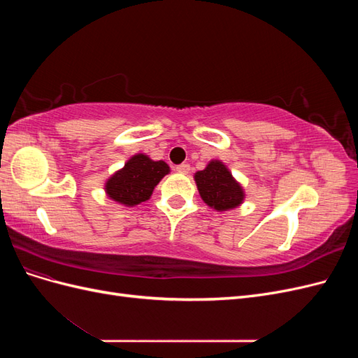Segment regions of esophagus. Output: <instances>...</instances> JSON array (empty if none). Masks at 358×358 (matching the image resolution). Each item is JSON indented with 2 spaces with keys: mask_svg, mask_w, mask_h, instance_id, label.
<instances>
[{
  "mask_svg": "<svg viewBox=\"0 0 358 358\" xmlns=\"http://www.w3.org/2000/svg\"><path fill=\"white\" fill-rule=\"evenodd\" d=\"M176 170L179 173H183V175H187V173L189 171V166L188 164H179V166H176Z\"/></svg>",
  "mask_w": 358,
  "mask_h": 358,
  "instance_id": "1",
  "label": "esophagus"
}]
</instances>
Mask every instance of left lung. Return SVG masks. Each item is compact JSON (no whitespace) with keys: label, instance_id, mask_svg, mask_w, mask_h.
I'll return each instance as SVG.
<instances>
[{"label":"left lung","instance_id":"8db88e82","mask_svg":"<svg viewBox=\"0 0 358 358\" xmlns=\"http://www.w3.org/2000/svg\"><path fill=\"white\" fill-rule=\"evenodd\" d=\"M201 200L216 212L239 208L245 200V189L220 159H210L203 170L194 175Z\"/></svg>","mask_w":358,"mask_h":358}]
</instances>
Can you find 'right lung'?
<instances>
[{"mask_svg": "<svg viewBox=\"0 0 358 358\" xmlns=\"http://www.w3.org/2000/svg\"><path fill=\"white\" fill-rule=\"evenodd\" d=\"M169 173L167 162L154 161L146 154H136L106 180V196L125 208H134L150 199L159 180Z\"/></svg>", "mask_w": 358, "mask_h": 358, "instance_id": "1", "label": "right lung"}]
</instances>
